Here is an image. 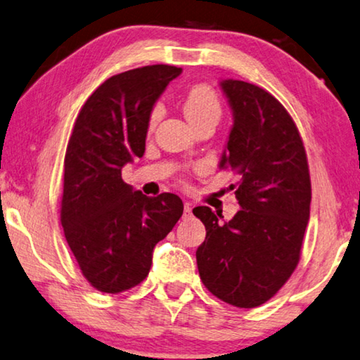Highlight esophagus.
Wrapping results in <instances>:
<instances>
[{
  "mask_svg": "<svg viewBox=\"0 0 360 360\" xmlns=\"http://www.w3.org/2000/svg\"><path fill=\"white\" fill-rule=\"evenodd\" d=\"M192 214V203L184 202V216H191Z\"/></svg>",
  "mask_w": 360,
  "mask_h": 360,
  "instance_id": "34e87169",
  "label": "esophagus"
}]
</instances>
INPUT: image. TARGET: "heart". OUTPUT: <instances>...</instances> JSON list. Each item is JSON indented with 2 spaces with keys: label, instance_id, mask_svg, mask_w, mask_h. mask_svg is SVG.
<instances>
[{
  "label": "heart",
  "instance_id": "obj_1",
  "mask_svg": "<svg viewBox=\"0 0 360 360\" xmlns=\"http://www.w3.org/2000/svg\"><path fill=\"white\" fill-rule=\"evenodd\" d=\"M182 110L189 123L198 124L203 122L218 123L222 115V104L216 91L210 84L198 83L187 91L184 102H182ZM158 118V107L152 108L149 115V129L155 127Z\"/></svg>",
  "mask_w": 360,
  "mask_h": 360
}]
</instances>
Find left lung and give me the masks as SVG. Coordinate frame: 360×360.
Returning a JSON list of instances; mask_svg holds the SVG:
<instances>
[{
	"label": "left lung",
	"instance_id": "8db88e82",
	"mask_svg": "<svg viewBox=\"0 0 360 360\" xmlns=\"http://www.w3.org/2000/svg\"><path fill=\"white\" fill-rule=\"evenodd\" d=\"M233 124L219 168L238 176L240 210L231 221L193 208L207 237L197 248L198 274L216 298L237 307L271 300L298 266L311 205L307 157L293 118L271 93L222 79Z\"/></svg>",
	"mask_w": 360,
	"mask_h": 360
}]
</instances>
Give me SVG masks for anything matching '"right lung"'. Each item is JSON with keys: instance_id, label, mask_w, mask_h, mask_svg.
I'll list each match as a JSON object with an SVG mask.
<instances>
[{"instance_id": "1", "label": "right lung", "mask_w": 360, "mask_h": 360, "mask_svg": "<svg viewBox=\"0 0 360 360\" xmlns=\"http://www.w3.org/2000/svg\"><path fill=\"white\" fill-rule=\"evenodd\" d=\"M182 68L146 65L105 79L75 120L64 160L60 222L84 278L122 293L149 276L152 252L184 211L174 193L147 197L122 179L146 150L149 115Z\"/></svg>"}]
</instances>
